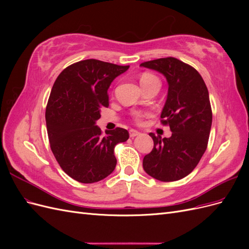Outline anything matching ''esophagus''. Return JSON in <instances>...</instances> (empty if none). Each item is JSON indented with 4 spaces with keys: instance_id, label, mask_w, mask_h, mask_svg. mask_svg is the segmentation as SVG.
<instances>
[{
    "instance_id": "obj_1",
    "label": "esophagus",
    "mask_w": 249,
    "mask_h": 249,
    "mask_svg": "<svg viewBox=\"0 0 249 249\" xmlns=\"http://www.w3.org/2000/svg\"><path fill=\"white\" fill-rule=\"evenodd\" d=\"M140 133L138 132V131H136V130H130V137L131 138H134V137H136V136H138Z\"/></svg>"
}]
</instances>
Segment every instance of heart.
Returning a JSON list of instances; mask_svg holds the SVG:
<instances>
[{"label": "heart", "mask_w": 249, "mask_h": 249, "mask_svg": "<svg viewBox=\"0 0 249 249\" xmlns=\"http://www.w3.org/2000/svg\"><path fill=\"white\" fill-rule=\"evenodd\" d=\"M140 84H141L142 88H146L148 86H152V85H155V84L160 85V81L153 73L143 72L140 76ZM142 117H143V114L139 111H136V112L133 113V119L136 123H140Z\"/></svg>", "instance_id": "1"}]
</instances>
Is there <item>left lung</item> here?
I'll return each mask as SVG.
<instances>
[{
    "label": "left lung",
    "mask_w": 249,
    "mask_h": 249,
    "mask_svg": "<svg viewBox=\"0 0 249 249\" xmlns=\"http://www.w3.org/2000/svg\"><path fill=\"white\" fill-rule=\"evenodd\" d=\"M163 73L168 82V94L161 114V124L169 125L171 137L154 133L152 152L143 158V169L161 182L187 177L205 154L212 125V108L206 83L199 72L180 60L166 57L140 64Z\"/></svg>",
    "instance_id": "8db88e82"
}]
</instances>
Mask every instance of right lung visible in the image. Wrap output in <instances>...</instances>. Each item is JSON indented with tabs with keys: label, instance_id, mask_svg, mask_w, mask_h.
Masks as SVG:
<instances>
[{
	"label": "right lung",
	"instance_id": "1",
	"mask_svg": "<svg viewBox=\"0 0 249 249\" xmlns=\"http://www.w3.org/2000/svg\"><path fill=\"white\" fill-rule=\"evenodd\" d=\"M130 65L87 59L64 69L56 79L46 109L50 146L71 178L91 184L116 166L114 147L129 139L123 127L103 134L95 122L109 106L108 88Z\"/></svg>",
	"mask_w": 249,
	"mask_h": 249
}]
</instances>
